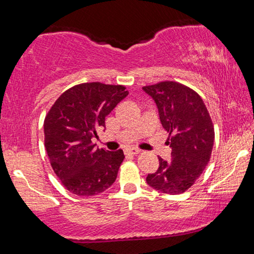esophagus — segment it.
Segmentation results:
<instances>
[{"instance_id": "1", "label": "esophagus", "mask_w": 254, "mask_h": 254, "mask_svg": "<svg viewBox=\"0 0 254 254\" xmlns=\"http://www.w3.org/2000/svg\"><path fill=\"white\" fill-rule=\"evenodd\" d=\"M140 152H141V150L137 149V148H130V149H127L126 150V153L127 154H133V156H134V154L140 153Z\"/></svg>"}]
</instances>
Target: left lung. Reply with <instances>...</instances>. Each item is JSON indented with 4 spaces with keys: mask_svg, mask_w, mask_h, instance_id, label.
Returning <instances> with one entry per match:
<instances>
[{
    "mask_svg": "<svg viewBox=\"0 0 254 254\" xmlns=\"http://www.w3.org/2000/svg\"><path fill=\"white\" fill-rule=\"evenodd\" d=\"M142 89L156 103L162 127L171 134L169 162L159 157V168L145 180L156 190L180 194L209 161L215 137L212 120L198 94L182 84L162 81Z\"/></svg>",
    "mask_w": 254,
    "mask_h": 254,
    "instance_id": "left-lung-1",
    "label": "left lung"
}]
</instances>
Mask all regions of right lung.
<instances>
[{"instance_id": "right-lung-1", "label": "right lung", "mask_w": 254, "mask_h": 254, "mask_svg": "<svg viewBox=\"0 0 254 254\" xmlns=\"http://www.w3.org/2000/svg\"><path fill=\"white\" fill-rule=\"evenodd\" d=\"M128 95L121 85L86 83L63 93L45 119V147L51 167L67 190L95 196L111 187L124 159L93 143L105 131V118Z\"/></svg>"}]
</instances>
